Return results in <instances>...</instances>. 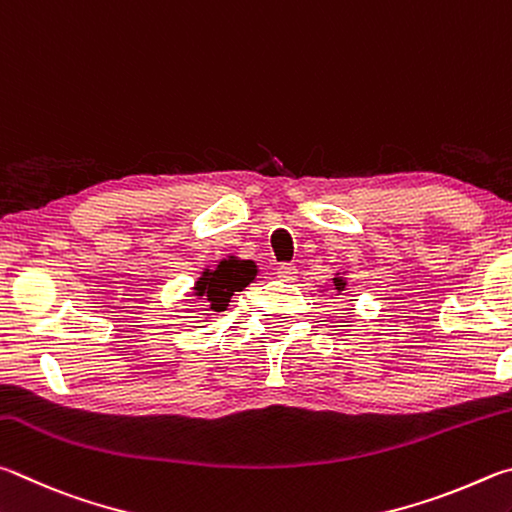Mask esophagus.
I'll use <instances>...</instances> for the list:
<instances>
[{
    "mask_svg": "<svg viewBox=\"0 0 512 512\" xmlns=\"http://www.w3.org/2000/svg\"><path fill=\"white\" fill-rule=\"evenodd\" d=\"M297 265H292V263H283V265H279V267H276V276H279V279L281 281H294V279H297Z\"/></svg>",
    "mask_w": 512,
    "mask_h": 512,
    "instance_id": "esophagus-1",
    "label": "esophagus"
}]
</instances>
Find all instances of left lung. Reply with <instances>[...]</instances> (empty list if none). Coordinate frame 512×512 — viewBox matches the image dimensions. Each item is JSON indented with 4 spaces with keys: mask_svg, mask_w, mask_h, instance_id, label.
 <instances>
[{
    "mask_svg": "<svg viewBox=\"0 0 512 512\" xmlns=\"http://www.w3.org/2000/svg\"><path fill=\"white\" fill-rule=\"evenodd\" d=\"M333 285H335V290L337 292H344L346 290V279H344V276H335V279H333Z\"/></svg>",
    "mask_w": 512,
    "mask_h": 512,
    "instance_id": "1",
    "label": "left lung"
}]
</instances>
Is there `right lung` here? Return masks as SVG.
Returning <instances> with one entry per match:
<instances>
[{
	"mask_svg": "<svg viewBox=\"0 0 512 512\" xmlns=\"http://www.w3.org/2000/svg\"><path fill=\"white\" fill-rule=\"evenodd\" d=\"M256 263L240 261L236 256H227L213 267H206L200 279L193 285V297L202 299L209 312H224L229 306L233 292H242L256 279Z\"/></svg>",
	"mask_w": 512,
	"mask_h": 512,
	"instance_id": "obj_1",
	"label": "right lung"
}]
</instances>
